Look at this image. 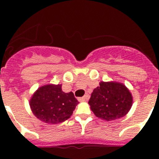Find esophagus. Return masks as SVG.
<instances>
[{
	"mask_svg": "<svg viewBox=\"0 0 159 159\" xmlns=\"http://www.w3.org/2000/svg\"><path fill=\"white\" fill-rule=\"evenodd\" d=\"M89 99V94H85L84 96L81 98H78V101L79 102H85V101H88Z\"/></svg>",
	"mask_w": 159,
	"mask_h": 159,
	"instance_id": "esophagus-1",
	"label": "esophagus"
}]
</instances>
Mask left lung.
Returning <instances> with one entry per match:
<instances>
[{
  "label": "left lung",
  "instance_id": "obj_1",
  "mask_svg": "<svg viewBox=\"0 0 159 159\" xmlns=\"http://www.w3.org/2000/svg\"><path fill=\"white\" fill-rule=\"evenodd\" d=\"M91 109L99 118L113 121L125 116L132 104L129 90L121 83L104 82L94 89L89 102Z\"/></svg>",
  "mask_w": 159,
  "mask_h": 159
}]
</instances>
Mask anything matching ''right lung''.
Returning <instances> with one entry per match:
<instances>
[{
    "instance_id": "right-lung-1",
    "label": "right lung",
    "mask_w": 159,
    "mask_h": 159,
    "mask_svg": "<svg viewBox=\"0 0 159 159\" xmlns=\"http://www.w3.org/2000/svg\"><path fill=\"white\" fill-rule=\"evenodd\" d=\"M78 104L73 92H64L61 84L40 88L30 101L34 115L49 124H57L69 118Z\"/></svg>"
}]
</instances>
